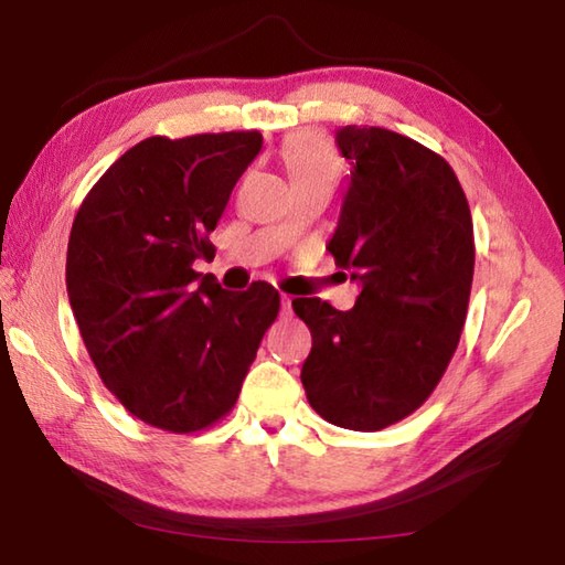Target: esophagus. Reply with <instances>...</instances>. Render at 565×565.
I'll list each match as a JSON object with an SVG mask.
<instances>
[{
    "instance_id": "esophagus-1",
    "label": "esophagus",
    "mask_w": 565,
    "mask_h": 565,
    "mask_svg": "<svg viewBox=\"0 0 565 565\" xmlns=\"http://www.w3.org/2000/svg\"><path fill=\"white\" fill-rule=\"evenodd\" d=\"M279 303H281V313H289V311H291V299H289V296H284V294H281Z\"/></svg>"
}]
</instances>
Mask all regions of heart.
Listing matches in <instances>:
<instances>
[{
	"label": "heart",
	"instance_id": "obj_1",
	"mask_svg": "<svg viewBox=\"0 0 565 565\" xmlns=\"http://www.w3.org/2000/svg\"><path fill=\"white\" fill-rule=\"evenodd\" d=\"M281 164L294 191L327 189L339 179V157L321 131H296L281 147Z\"/></svg>",
	"mask_w": 565,
	"mask_h": 565
}]
</instances>
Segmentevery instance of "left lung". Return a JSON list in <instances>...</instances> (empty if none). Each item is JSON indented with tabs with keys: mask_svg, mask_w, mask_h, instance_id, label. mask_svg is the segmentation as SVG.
Listing matches in <instances>:
<instances>
[{
	"mask_svg": "<svg viewBox=\"0 0 565 565\" xmlns=\"http://www.w3.org/2000/svg\"><path fill=\"white\" fill-rule=\"evenodd\" d=\"M351 184L329 242L361 294L339 311L294 299L311 329L301 384L311 408L351 431H381L424 404L461 339L473 281V222L444 157L404 134L341 127Z\"/></svg>",
	"mask_w": 565,
	"mask_h": 565,
	"instance_id": "obj_1",
	"label": "left lung"
}]
</instances>
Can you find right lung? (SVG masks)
<instances>
[{
  "mask_svg": "<svg viewBox=\"0 0 565 565\" xmlns=\"http://www.w3.org/2000/svg\"><path fill=\"white\" fill-rule=\"evenodd\" d=\"M259 131L149 137L114 161L74 216L66 294L99 376L149 426L191 434L236 404L279 291H224L212 274L216 228Z\"/></svg>",
  "mask_w": 565,
  "mask_h": 565,
  "instance_id": "1",
  "label": "right lung"
}]
</instances>
